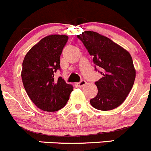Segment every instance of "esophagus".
Masks as SVG:
<instances>
[{"instance_id": "1", "label": "esophagus", "mask_w": 151, "mask_h": 151, "mask_svg": "<svg viewBox=\"0 0 151 151\" xmlns=\"http://www.w3.org/2000/svg\"><path fill=\"white\" fill-rule=\"evenodd\" d=\"M86 81L82 80V81H81L79 82V83H78L77 85H78V86H79V87H83V86H84V85H86Z\"/></svg>"}]
</instances>
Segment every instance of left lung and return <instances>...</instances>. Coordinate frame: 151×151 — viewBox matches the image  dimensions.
I'll list each match as a JSON object with an SVG mask.
<instances>
[{"label":"left lung","instance_id":"1","mask_svg":"<svg viewBox=\"0 0 151 151\" xmlns=\"http://www.w3.org/2000/svg\"><path fill=\"white\" fill-rule=\"evenodd\" d=\"M77 37L93 56L94 64L102 70L103 77L95 83L98 94L90 100V104L101 111L117 108L124 102L135 80L136 70L131 54L109 38L95 31H83Z\"/></svg>","mask_w":151,"mask_h":151}]
</instances>
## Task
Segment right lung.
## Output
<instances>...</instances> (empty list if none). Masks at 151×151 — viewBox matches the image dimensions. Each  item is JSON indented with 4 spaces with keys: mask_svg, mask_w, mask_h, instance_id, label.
<instances>
[{
    "mask_svg": "<svg viewBox=\"0 0 151 151\" xmlns=\"http://www.w3.org/2000/svg\"><path fill=\"white\" fill-rule=\"evenodd\" d=\"M68 36L52 34L42 39L25 56L21 77L27 95L42 111H56L66 105L73 86L62 77L55 79L60 69V56Z\"/></svg>",
    "mask_w": 151,
    "mask_h": 151,
    "instance_id": "right-lung-1",
    "label": "right lung"
}]
</instances>
